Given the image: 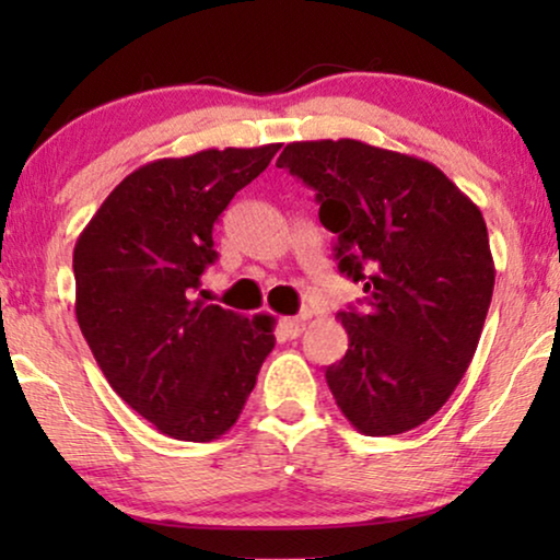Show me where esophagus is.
Instances as JSON below:
<instances>
[{
  "label": "esophagus",
  "mask_w": 560,
  "mask_h": 560,
  "mask_svg": "<svg viewBox=\"0 0 560 560\" xmlns=\"http://www.w3.org/2000/svg\"><path fill=\"white\" fill-rule=\"evenodd\" d=\"M305 331V318H285L280 324V334H282V339H288V341H293V339H298V336H301Z\"/></svg>",
  "instance_id": "esophagus-1"
}]
</instances>
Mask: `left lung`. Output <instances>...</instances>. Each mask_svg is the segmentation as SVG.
Wrapping results in <instances>:
<instances>
[{"label":"left lung","instance_id":"obj_1","mask_svg":"<svg viewBox=\"0 0 560 560\" xmlns=\"http://www.w3.org/2000/svg\"><path fill=\"white\" fill-rule=\"evenodd\" d=\"M316 190L339 270L364 282L341 311L349 349L326 370L359 433L397 435L435 416L469 370L492 303L487 224L433 163L359 140L290 142L278 158Z\"/></svg>","mask_w":560,"mask_h":560}]
</instances>
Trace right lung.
<instances>
[{"label": "right lung", "mask_w": 560, "mask_h": 560, "mask_svg": "<svg viewBox=\"0 0 560 560\" xmlns=\"http://www.w3.org/2000/svg\"><path fill=\"white\" fill-rule=\"evenodd\" d=\"M278 150H201L137 167L75 242L83 339L114 393L171 439L224 435L275 347L272 316L244 318L194 293L219 257L221 211Z\"/></svg>", "instance_id": "1"}]
</instances>
